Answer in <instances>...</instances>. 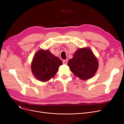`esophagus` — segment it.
I'll return each mask as SVG.
<instances>
[{
  "instance_id": "obj_1",
  "label": "esophagus",
  "mask_w": 124,
  "mask_h": 124,
  "mask_svg": "<svg viewBox=\"0 0 124 124\" xmlns=\"http://www.w3.org/2000/svg\"><path fill=\"white\" fill-rule=\"evenodd\" d=\"M67 63H68V60H63V63L64 64H67Z\"/></svg>"
}]
</instances>
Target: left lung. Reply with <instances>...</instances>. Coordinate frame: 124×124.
I'll return each instance as SVG.
<instances>
[{"label":"left lung","instance_id":"8db88e82","mask_svg":"<svg viewBox=\"0 0 124 124\" xmlns=\"http://www.w3.org/2000/svg\"><path fill=\"white\" fill-rule=\"evenodd\" d=\"M67 65L72 72L82 80L93 77L99 67L96 58L88 48L78 49Z\"/></svg>","mask_w":124,"mask_h":124}]
</instances>
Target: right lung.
Instances as JSON below:
<instances>
[{
	"mask_svg": "<svg viewBox=\"0 0 124 124\" xmlns=\"http://www.w3.org/2000/svg\"><path fill=\"white\" fill-rule=\"evenodd\" d=\"M62 64V61L49 51L40 50L33 58L31 69L36 78L45 82L54 76Z\"/></svg>",
	"mask_w": 124,
	"mask_h": 124,
	"instance_id": "obj_1",
	"label": "right lung"
}]
</instances>
